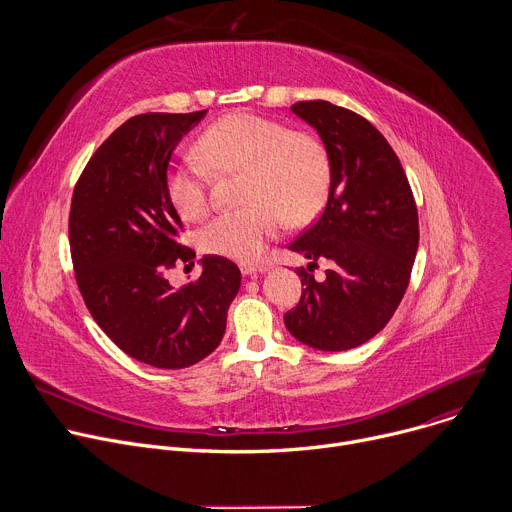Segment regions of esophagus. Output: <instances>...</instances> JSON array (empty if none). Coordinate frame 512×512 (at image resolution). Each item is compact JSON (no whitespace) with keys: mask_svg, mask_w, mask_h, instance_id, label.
Wrapping results in <instances>:
<instances>
[{"mask_svg":"<svg viewBox=\"0 0 512 512\" xmlns=\"http://www.w3.org/2000/svg\"><path fill=\"white\" fill-rule=\"evenodd\" d=\"M241 271H243V275H257V273L267 271V265H263V263H241Z\"/></svg>","mask_w":512,"mask_h":512,"instance_id":"obj_1","label":"esophagus"}]
</instances>
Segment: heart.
<instances>
[{
    "mask_svg": "<svg viewBox=\"0 0 512 512\" xmlns=\"http://www.w3.org/2000/svg\"><path fill=\"white\" fill-rule=\"evenodd\" d=\"M200 150L218 172L247 170L243 200L249 204L221 212L200 231L202 249L214 255L257 259L281 233L285 218L296 225L310 221L330 192L332 170L324 145L275 119L227 115L206 129ZM205 163L188 156L172 162L166 172L172 204L192 221L210 202L212 172Z\"/></svg>",
    "mask_w": 512,
    "mask_h": 512,
    "instance_id": "b5f03b06",
    "label": "heart"
}]
</instances>
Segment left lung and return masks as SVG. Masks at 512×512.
<instances>
[{"label":"left lung","instance_id":"1","mask_svg":"<svg viewBox=\"0 0 512 512\" xmlns=\"http://www.w3.org/2000/svg\"><path fill=\"white\" fill-rule=\"evenodd\" d=\"M322 137L332 182L318 221L287 249L310 259L298 267L302 298L283 322L300 342L328 352L350 350L379 334L409 285L417 245V206L405 170L381 131L328 101L291 105ZM318 258L333 267L324 282Z\"/></svg>","mask_w":512,"mask_h":512}]
</instances>
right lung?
Returning <instances> with one entry per match:
<instances>
[{"label":"right lung","instance_id":"add662e5","mask_svg":"<svg viewBox=\"0 0 512 512\" xmlns=\"http://www.w3.org/2000/svg\"><path fill=\"white\" fill-rule=\"evenodd\" d=\"M204 113L127 119L91 156L70 202V257L93 320L125 354L156 369H186L221 344L241 287L239 267L221 255L202 257L200 277L178 289L166 279L194 257L180 243L166 172Z\"/></svg>","mask_w":512,"mask_h":512}]
</instances>
